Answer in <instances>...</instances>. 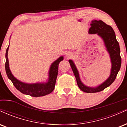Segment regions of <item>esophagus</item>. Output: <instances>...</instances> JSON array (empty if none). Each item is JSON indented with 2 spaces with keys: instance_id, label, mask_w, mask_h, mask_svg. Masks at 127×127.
<instances>
[{
  "instance_id": "obj_1",
  "label": "esophagus",
  "mask_w": 127,
  "mask_h": 127,
  "mask_svg": "<svg viewBox=\"0 0 127 127\" xmlns=\"http://www.w3.org/2000/svg\"><path fill=\"white\" fill-rule=\"evenodd\" d=\"M72 52H67L66 53V57L67 58H69V57H70L71 56H72Z\"/></svg>"
}]
</instances>
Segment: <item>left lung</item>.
Instances as JSON below:
<instances>
[{
	"instance_id": "left-lung-1",
	"label": "left lung",
	"mask_w": 127,
	"mask_h": 127,
	"mask_svg": "<svg viewBox=\"0 0 127 127\" xmlns=\"http://www.w3.org/2000/svg\"><path fill=\"white\" fill-rule=\"evenodd\" d=\"M91 27L89 29L90 34H97L103 39L104 44L110 55L112 63L111 73L110 76L104 82L95 88L84 85L80 79L79 75L75 64L72 60L68 61L76 79L79 88L85 93H92L101 91L108 87L114 82L121 65V57L120 55V48L117 41L114 30L110 26L107 25L101 20H93L91 21Z\"/></svg>"
}]
</instances>
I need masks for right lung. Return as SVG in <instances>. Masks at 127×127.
Masks as SVG:
<instances>
[{
  "label": "right lung",
  "mask_w": 127,
  "mask_h": 127,
  "mask_svg": "<svg viewBox=\"0 0 127 127\" xmlns=\"http://www.w3.org/2000/svg\"><path fill=\"white\" fill-rule=\"evenodd\" d=\"M9 46L6 51V63L5 70L8 78L12 81L13 85L19 91L24 94L29 95L32 97H41L50 94L53 91L55 88V82L59 71V64L60 62L63 60V57H60L56 61H55L51 65L49 72V79L46 83H37L34 84H25L17 80L12 74L11 73L9 67L8 59V52Z\"/></svg>",
  "instance_id": "obj_1"
}]
</instances>
